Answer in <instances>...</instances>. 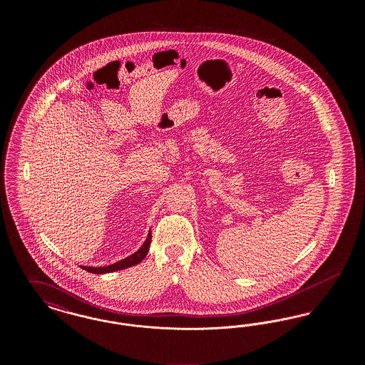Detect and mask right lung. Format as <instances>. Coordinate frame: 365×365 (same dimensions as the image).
Returning a JSON list of instances; mask_svg holds the SVG:
<instances>
[{"mask_svg": "<svg viewBox=\"0 0 365 365\" xmlns=\"http://www.w3.org/2000/svg\"><path fill=\"white\" fill-rule=\"evenodd\" d=\"M150 241H152V232L148 234V238L146 241L143 242V245L140 246L138 252H135L134 255H131L130 257L124 259L122 261H118L112 265H108V267H98V268H94V267H82L87 272H91V274H106V272H113V271H119V269H124V268H128V267H133L135 264H138L140 261L145 259V256L148 255L149 252V246H150Z\"/></svg>", "mask_w": 365, "mask_h": 365, "instance_id": "right-lung-1", "label": "right lung"}]
</instances>
